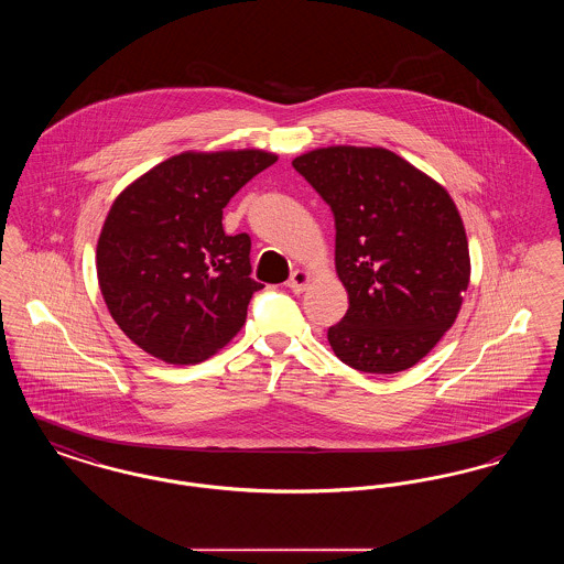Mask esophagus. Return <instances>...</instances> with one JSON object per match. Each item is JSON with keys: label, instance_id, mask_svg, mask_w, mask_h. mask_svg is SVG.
Instances as JSON below:
<instances>
[{"label": "esophagus", "instance_id": "esophagus-1", "mask_svg": "<svg viewBox=\"0 0 564 564\" xmlns=\"http://www.w3.org/2000/svg\"><path fill=\"white\" fill-rule=\"evenodd\" d=\"M308 281H311V274H308L306 270H294L292 276H290V281H288V288H290L294 294H302V292L306 290Z\"/></svg>", "mask_w": 564, "mask_h": 564}]
</instances>
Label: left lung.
<instances>
[{"label":"left lung","instance_id":"1","mask_svg":"<svg viewBox=\"0 0 564 564\" xmlns=\"http://www.w3.org/2000/svg\"><path fill=\"white\" fill-rule=\"evenodd\" d=\"M292 164L336 224V272L349 311L327 329L329 347L359 372L412 368L453 327L469 285L455 200L384 148L332 145Z\"/></svg>","mask_w":564,"mask_h":564}]
</instances>
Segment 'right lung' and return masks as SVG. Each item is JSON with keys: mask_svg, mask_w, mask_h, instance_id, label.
<instances>
[{"mask_svg": "<svg viewBox=\"0 0 564 564\" xmlns=\"http://www.w3.org/2000/svg\"><path fill=\"white\" fill-rule=\"evenodd\" d=\"M276 162L264 150L184 152L122 189L97 242L109 315L139 349L189 366L224 349L251 295L249 235L228 237V200Z\"/></svg>", "mask_w": 564, "mask_h": 564, "instance_id": "add662e5", "label": "right lung"}]
</instances>
